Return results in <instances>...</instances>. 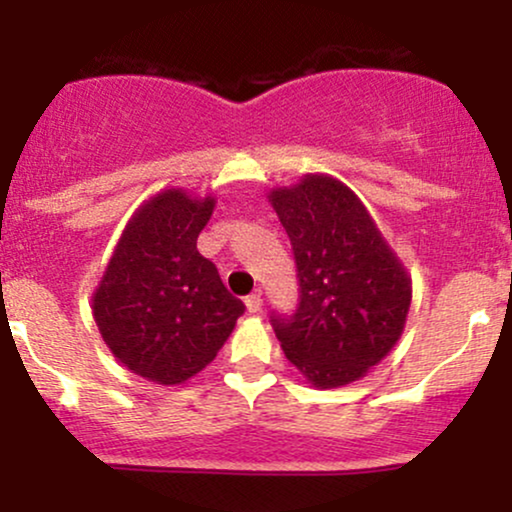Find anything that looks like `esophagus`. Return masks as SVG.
<instances>
[{
  "instance_id": "34e87169",
  "label": "esophagus",
  "mask_w": 512,
  "mask_h": 512,
  "mask_svg": "<svg viewBox=\"0 0 512 512\" xmlns=\"http://www.w3.org/2000/svg\"><path fill=\"white\" fill-rule=\"evenodd\" d=\"M245 310H248V313H260V310H262V296H260V293H252V296L245 298Z\"/></svg>"
}]
</instances>
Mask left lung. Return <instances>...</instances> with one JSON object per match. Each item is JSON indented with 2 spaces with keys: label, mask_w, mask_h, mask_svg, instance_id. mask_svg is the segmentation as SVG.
Masks as SVG:
<instances>
[{
  "label": "left lung",
  "mask_w": 512,
  "mask_h": 512,
  "mask_svg": "<svg viewBox=\"0 0 512 512\" xmlns=\"http://www.w3.org/2000/svg\"><path fill=\"white\" fill-rule=\"evenodd\" d=\"M272 204L296 257L301 303L274 317L281 349L317 390L361 380L402 337L411 274L361 197L327 173L272 187Z\"/></svg>",
  "instance_id": "obj_1"
}]
</instances>
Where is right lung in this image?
<instances>
[{
  "instance_id": "obj_1",
  "label": "right lung",
  "mask_w": 512,
  "mask_h": 512,
  "mask_svg": "<svg viewBox=\"0 0 512 512\" xmlns=\"http://www.w3.org/2000/svg\"><path fill=\"white\" fill-rule=\"evenodd\" d=\"M214 207V195L185 187L144 199L91 296L110 354L156 385H182L207 368L245 310L197 252Z\"/></svg>"
}]
</instances>
